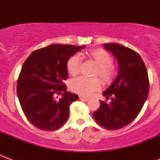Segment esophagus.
Masks as SVG:
<instances>
[{
	"instance_id": "1",
	"label": "esophagus",
	"mask_w": 160,
	"mask_h": 160,
	"mask_svg": "<svg viewBox=\"0 0 160 160\" xmlns=\"http://www.w3.org/2000/svg\"><path fill=\"white\" fill-rule=\"evenodd\" d=\"M79 99L82 100V101H88L89 98H86L82 95H79Z\"/></svg>"
}]
</instances>
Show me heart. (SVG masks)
Listing matches in <instances>:
<instances>
[{
	"label": "heart",
	"instance_id": "1",
	"mask_svg": "<svg viewBox=\"0 0 160 160\" xmlns=\"http://www.w3.org/2000/svg\"><path fill=\"white\" fill-rule=\"evenodd\" d=\"M88 56L98 66L94 72V76H98L103 84L112 82L116 75V71L112 66L113 58L111 54L102 49H96L89 52ZM81 65V57L74 54L67 60L66 70L71 76H76L80 71ZM100 87L101 82L98 78L78 77L72 79L70 82V88L73 92L87 97L96 92Z\"/></svg>",
	"mask_w": 160,
	"mask_h": 160
}]
</instances>
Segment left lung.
<instances>
[{
    "label": "left lung",
    "instance_id": "8db88e82",
    "mask_svg": "<svg viewBox=\"0 0 160 160\" xmlns=\"http://www.w3.org/2000/svg\"><path fill=\"white\" fill-rule=\"evenodd\" d=\"M104 47L118 60V73L102 93L111 101H100V107L93 116L102 128L118 130L131 123L139 114L148 98L149 79L146 66L138 53L119 44H104Z\"/></svg>",
    "mask_w": 160,
    "mask_h": 160
}]
</instances>
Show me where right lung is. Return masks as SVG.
I'll list each match as a JSON object with an SVG mask.
<instances>
[{"mask_svg": "<svg viewBox=\"0 0 160 160\" xmlns=\"http://www.w3.org/2000/svg\"><path fill=\"white\" fill-rule=\"evenodd\" d=\"M84 46L54 44L37 49L25 60L18 79L17 93L29 122L42 131L59 129L67 121L70 106L78 94L66 91V62ZM62 93L60 100L57 94Z\"/></svg>", "mask_w": 160, "mask_h": 160, "instance_id": "add662e5", "label": "right lung"}]
</instances>
